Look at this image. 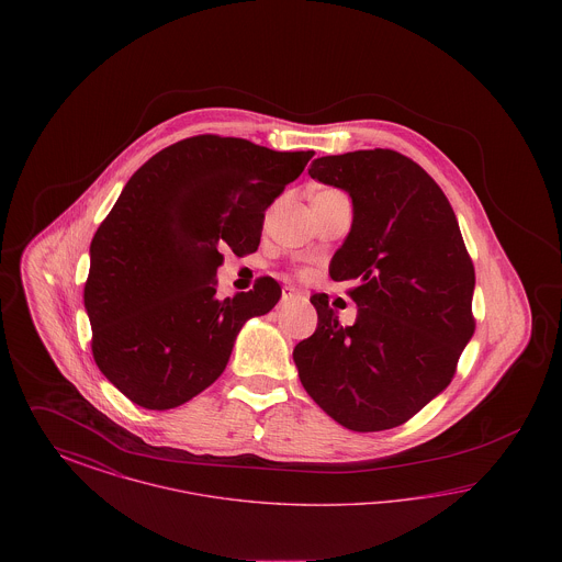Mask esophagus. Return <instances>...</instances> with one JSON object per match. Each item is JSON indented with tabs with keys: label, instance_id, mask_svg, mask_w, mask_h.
<instances>
[{
	"label": "esophagus",
	"instance_id": "obj_1",
	"mask_svg": "<svg viewBox=\"0 0 562 562\" xmlns=\"http://www.w3.org/2000/svg\"><path fill=\"white\" fill-rule=\"evenodd\" d=\"M301 296V293L296 291V289H293V286H284L282 289V301H294V299H299Z\"/></svg>",
	"mask_w": 562,
	"mask_h": 562
}]
</instances>
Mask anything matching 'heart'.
<instances>
[{
    "mask_svg": "<svg viewBox=\"0 0 562 562\" xmlns=\"http://www.w3.org/2000/svg\"><path fill=\"white\" fill-rule=\"evenodd\" d=\"M324 191H335V189H324Z\"/></svg>",
    "mask_w": 562,
    "mask_h": 562,
    "instance_id": "b5f03b06",
    "label": "heart"
}]
</instances>
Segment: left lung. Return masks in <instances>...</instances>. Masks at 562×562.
Here are the masks:
<instances>
[{
    "label": "left lung",
    "mask_w": 562,
    "mask_h": 562,
    "mask_svg": "<svg viewBox=\"0 0 562 562\" xmlns=\"http://www.w3.org/2000/svg\"><path fill=\"white\" fill-rule=\"evenodd\" d=\"M310 175L351 198L330 278L356 282L358 316L341 326L328 294H312L318 328L294 348L299 379L344 428H396L451 383L474 335L472 259L442 189L398 151L326 156Z\"/></svg>",
    "instance_id": "1"
}]
</instances>
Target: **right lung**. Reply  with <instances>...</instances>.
I'll return each mask as SVG.
<instances>
[{
	"instance_id": "obj_1",
	"label": "right lung",
	"mask_w": 562,
	"mask_h": 562,
	"mask_svg": "<svg viewBox=\"0 0 562 562\" xmlns=\"http://www.w3.org/2000/svg\"><path fill=\"white\" fill-rule=\"evenodd\" d=\"M314 151L198 134L145 161L90 244L83 305L101 373L149 411L181 406L221 376L244 322L280 301L263 276L216 299L221 250L259 248L269 204Z\"/></svg>"
}]
</instances>
